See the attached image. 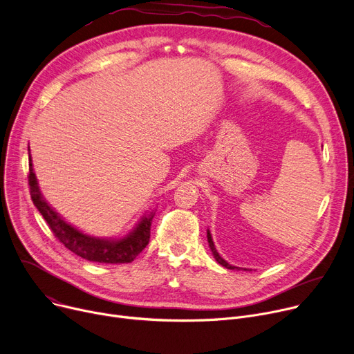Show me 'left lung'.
Wrapping results in <instances>:
<instances>
[{"label":"left lung","mask_w":354,"mask_h":354,"mask_svg":"<svg viewBox=\"0 0 354 354\" xmlns=\"http://www.w3.org/2000/svg\"><path fill=\"white\" fill-rule=\"evenodd\" d=\"M207 242H209V248H210L212 253H214V256H215V259H216V262H218L219 265L225 266L226 269H238L236 266L229 265V263L225 261V259L221 257V254L218 253V250H216V248H215V245H214V241H212V236H210V232H209V230H207Z\"/></svg>","instance_id":"left-lung-1"}]
</instances>
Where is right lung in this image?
Returning <instances> with one entry per match:
<instances>
[{
	"instance_id": "add662e5",
	"label": "right lung",
	"mask_w": 354,
	"mask_h": 354,
	"mask_svg": "<svg viewBox=\"0 0 354 354\" xmlns=\"http://www.w3.org/2000/svg\"><path fill=\"white\" fill-rule=\"evenodd\" d=\"M30 194L34 205L39 214L48 223L54 236L73 253L86 259L89 262L98 263H131L133 259L142 252L149 243L151 225L155 216V212L145 215L138 226L122 239H98L91 238L88 234L80 232L74 226L66 223L57 212L46 203L42 198L39 186L32 169V162L30 156V174H28Z\"/></svg>"
}]
</instances>
